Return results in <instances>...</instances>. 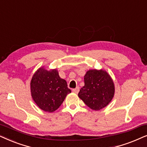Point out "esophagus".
<instances>
[{
    "mask_svg": "<svg viewBox=\"0 0 147 147\" xmlns=\"http://www.w3.org/2000/svg\"><path fill=\"white\" fill-rule=\"evenodd\" d=\"M79 91V87H77L75 88V89H72V92H74V93H78Z\"/></svg>",
    "mask_w": 147,
    "mask_h": 147,
    "instance_id": "1",
    "label": "esophagus"
}]
</instances>
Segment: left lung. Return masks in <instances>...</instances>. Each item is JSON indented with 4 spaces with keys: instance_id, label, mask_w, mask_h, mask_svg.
Instances as JSON below:
<instances>
[{
    "instance_id": "1",
    "label": "left lung",
    "mask_w": 147,
    "mask_h": 147,
    "mask_svg": "<svg viewBox=\"0 0 147 147\" xmlns=\"http://www.w3.org/2000/svg\"><path fill=\"white\" fill-rule=\"evenodd\" d=\"M85 85L80 90L79 97L90 108L100 110L113 99L115 87L113 80L105 70H89L84 77Z\"/></svg>"
}]
</instances>
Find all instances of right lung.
Returning <instances> with one entry per match:
<instances>
[{"label": "right lung", "instance_id": "obj_1", "mask_svg": "<svg viewBox=\"0 0 147 147\" xmlns=\"http://www.w3.org/2000/svg\"><path fill=\"white\" fill-rule=\"evenodd\" d=\"M31 97L41 109L53 112L59 107L71 91L56 69L41 67L33 75L30 83Z\"/></svg>", "mask_w": 147, "mask_h": 147}]
</instances>
